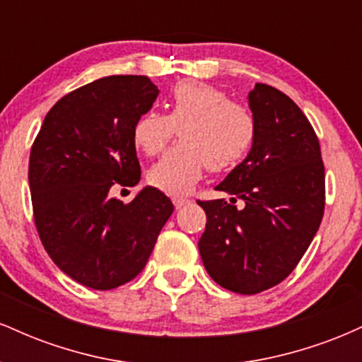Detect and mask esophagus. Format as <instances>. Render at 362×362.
I'll return each mask as SVG.
<instances>
[{
    "instance_id": "1",
    "label": "esophagus",
    "mask_w": 362,
    "mask_h": 362,
    "mask_svg": "<svg viewBox=\"0 0 362 362\" xmlns=\"http://www.w3.org/2000/svg\"><path fill=\"white\" fill-rule=\"evenodd\" d=\"M189 199L185 197H173V206L177 207V209H180V207H184L185 204H189Z\"/></svg>"
}]
</instances>
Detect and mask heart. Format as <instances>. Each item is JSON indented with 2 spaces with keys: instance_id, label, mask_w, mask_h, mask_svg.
I'll use <instances>...</instances> for the list:
<instances>
[{
  "instance_id": "b5f03b06",
  "label": "heart",
  "mask_w": 362,
  "mask_h": 362,
  "mask_svg": "<svg viewBox=\"0 0 362 362\" xmlns=\"http://www.w3.org/2000/svg\"><path fill=\"white\" fill-rule=\"evenodd\" d=\"M178 129L180 143L148 170V182L170 195L189 192L206 168L224 172L252 151L257 119L243 103L224 90L197 81L173 86L167 114L148 110L132 126V144L146 156L161 151Z\"/></svg>"
}]
</instances>
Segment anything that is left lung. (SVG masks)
Returning a JSON list of instances; mask_svg holds the SVG:
<instances>
[{"mask_svg": "<svg viewBox=\"0 0 362 362\" xmlns=\"http://www.w3.org/2000/svg\"><path fill=\"white\" fill-rule=\"evenodd\" d=\"M257 139L216 187L231 201H199L206 230L199 252L224 289L257 294L282 282L317 235L325 211V167L310 120L286 93L257 83L248 95ZM245 202L243 210L234 204Z\"/></svg>", "mask_w": 362, "mask_h": 362, "instance_id": "left-lung-1", "label": "left lung"}]
</instances>
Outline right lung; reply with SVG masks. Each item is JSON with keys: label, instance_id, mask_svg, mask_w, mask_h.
I'll list each match as a JSON object with an SVG mask.
<instances>
[{"label": "right lung", "instance_id": "add662e5", "mask_svg": "<svg viewBox=\"0 0 362 362\" xmlns=\"http://www.w3.org/2000/svg\"><path fill=\"white\" fill-rule=\"evenodd\" d=\"M158 93L148 76L100 78L54 103L32 144L37 233L54 264L86 288L107 291L134 279L173 213L155 187L127 204L109 195L112 187L139 182L132 126Z\"/></svg>", "mask_w": 362, "mask_h": 362}]
</instances>
